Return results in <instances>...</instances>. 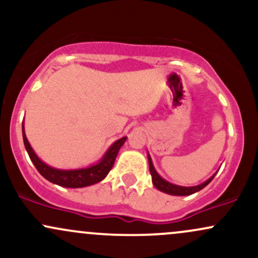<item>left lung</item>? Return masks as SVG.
Masks as SVG:
<instances>
[{
    "label": "left lung",
    "mask_w": 258,
    "mask_h": 258,
    "mask_svg": "<svg viewBox=\"0 0 258 258\" xmlns=\"http://www.w3.org/2000/svg\"><path fill=\"white\" fill-rule=\"evenodd\" d=\"M148 161H149V171H150V174H152V180H153L154 186H155L156 189H159L160 191H164V193L170 194V195L185 197V195H191V194L197 193V191H199L203 188H205V186L209 184V183L211 182V180L214 179V177L216 176V173H215L214 176L210 177L209 179L205 180L204 183H201V184H199V185L180 186V185H176V184H172V183L167 182V180H165L158 172H156V170L154 168L152 158H150L149 154H148Z\"/></svg>",
    "instance_id": "1"
}]
</instances>
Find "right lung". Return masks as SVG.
Segmentation results:
<instances>
[{
  "label": "right lung",
  "mask_w": 258,
  "mask_h": 258,
  "mask_svg": "<svg viewBox=\"0 0 258 258\" xmlns=\"http://www.w3.org/2000/svg\"><path fill=\"white\" fill-rule=\"evenodd\" d=\"M22 128L23 141H24L26 152L30 156L32 164L35 165L38 172L41 173V176H43L49 182L60 186H65V188H82V186L96 184V183L104 179L109 171L111 170V167L114 166L115 159H116L120 148L122 147V144L125 143L127 139V137H122L115 143H112L109 147V149L106 150L104 156L96 165H92V166L86 168H78V170H58V168L48 166V165L44 164L43 161L38 159V156L35 154L34 149L31 148L25 136L24 122H23Z\"/></svg>",
  "instance_id": "right-lung-1"
}]
</instances>
